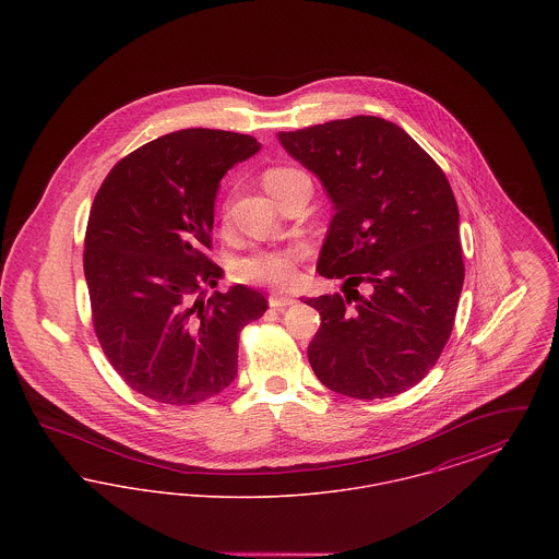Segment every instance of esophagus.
Here are the masks:
<instances>
[{"label": "esophagus", "instance_id": "obj_1", "mask_svg": "<svg viewBox=\"0 0 559 559\" xmlns=\"http://www.w3.org/2000/svg\"><path fill=\"white\" fill-rule=\"evenodd\" d=\"M267 304H270V308H274V310H285V308H289L295 304V299L289 297V295H283V293H272L270 297H267Z\"/></svg>", "mask_w": 559, "mask_h": 559}]
</instances>
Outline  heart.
Returning a JSON list of instances; mask_svg holds the SVG:
<instances>
[{
	"mask_svg": "<svg viewBox=\"0 0 559 559\" xmlns=\"http://www.w3.org/2000/svg\"><path fill=\"white\" fill-rule=\"evenodd\" d=\"M295 174L292 167H272L264 174L267 192L276 182ZM301 247H287L274 251H255L239 258L233 264V276L240 283L270 285V287H292L297 281V260L301 258Z\"/></svg>",
	"mask_w": 559,
	"mask_h": 559,
	"instance_id": "obj_1",
	"label": "heart"
}]
</instances>
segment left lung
<instances>
[{
	"label": "left lung",
	"mask_w": 559,
	"mask_h": 559,
	"mask_svg": "<svg viewBox=\"0 0 559 559\" xmlns=\"http://www.w3.org/2000/svg\"><path fill=\"white\" fill-rule=\"evenodd\" d=\"M278 140L319 176L335 207L317 270L344 278V295L306 299L320 314L308 346L312 369L349 399L406 392L447 346L465 278L444 171L396 123L371 115L278 132Z\"/></svg>",
	"instance_id": "obj_1"
}]
</instances>
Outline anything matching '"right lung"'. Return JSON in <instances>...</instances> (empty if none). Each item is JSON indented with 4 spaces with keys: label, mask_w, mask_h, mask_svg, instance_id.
I'll return each instance as SVG.
<instances>
[{
    "label": "right lung",
    "mask_w": 559,
    "mask_h": 559,
    "mask_svg": "<svg viewBox=\"0 0 559 559\" xmlns=\"http://www.w3.org/2000/svg\"><path fill=\"white\" fill-rule=\"evenodd\" d=\"M253 135L190 128L160 135L108 171L85 230L94 331L112 369L146 399L199 404L237 377L239 333L267 310L245 285L213 293L207 258L224 174L253 157Z\"/></svg>",
    "instance_id": "add662e5"
}]
</instances>
